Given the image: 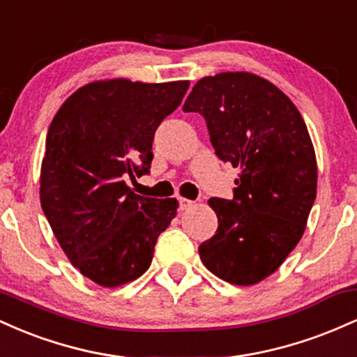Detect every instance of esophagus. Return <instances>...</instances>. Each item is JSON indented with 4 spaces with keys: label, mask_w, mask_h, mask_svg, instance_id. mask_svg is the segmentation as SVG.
<instances>
[{
    "label": "esophagus",
    "mask_w": 357,
    "mask_h": 357,
    "mask_svg": "<svg viewBox=\"0 0 357 357\" xmlns=\"http://www.w3.org/2000/svg\"><path fill=\"white\" fill-rule=\"evenodd\" d=\"M195 202H191V199H186V198H179V208L181 210H188V208H191Z\"/></svg>",
    "instance_id": "obj_1"
}]
</instances>
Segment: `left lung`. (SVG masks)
Instances as JSON below:
<instances>
[{
	"label": "left lung",
	"instance_id": "obj_1",
	"mask_svg": "<svg viewBox=\"0 0 357 357\" xmlns=\"http://www.w3.org/2000/svg\"><path fill=\"white\" fill-rule=\"evenodd\" d=\"M183 110L202 114L216 155L240 167L233 199L208 202L218 230L199 257L221 280L255 285L297 247L317 192L304 119L280 89L250 72L203 77Z\"/></svg>",
	"mask_w": 357,
	"mask_h": 357
}]
</instances>
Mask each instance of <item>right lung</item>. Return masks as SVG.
Returning <instances> with one entry per match:
<instances>
[{
  "instance_id": "obj_1",
  "label": "right lung",
  "mask_w": 357,
  "mask_h": 357,
  "mask_svg": "<svg viewBox=\"0 0 357 357\" xmlns=\"http://www.w3.org/2000/svg\"><path fill=\"white\" fill-rule=\"evenodd\" d=\"M188 87V80H96L53 117L40 202L65 255L96 284L110 289L141 277L176 216L178 199L139 196L126 179L149 173L155 129Z\"/></svg>"
}]
</instances>
